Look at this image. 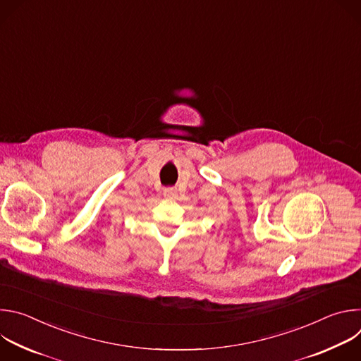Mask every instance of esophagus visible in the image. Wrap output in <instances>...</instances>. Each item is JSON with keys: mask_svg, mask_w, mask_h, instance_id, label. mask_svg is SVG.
<instances>
[{"mask_svg": "<svg viewBox=\"0 0 361 361\" xmlns=\"http://www.w3.org/2000/svg\"><path fill=\"white\" fill-rule=\"evenodd\" d=\"M163 194H164V197L166 198H176V195H177V191H176V188H173V187H169V188H164V191H163Z\"/></svg>", "mask_w": 361, "mask_h": 361, "instance_id": "1", "label": "esophagus"}]
</instances>
